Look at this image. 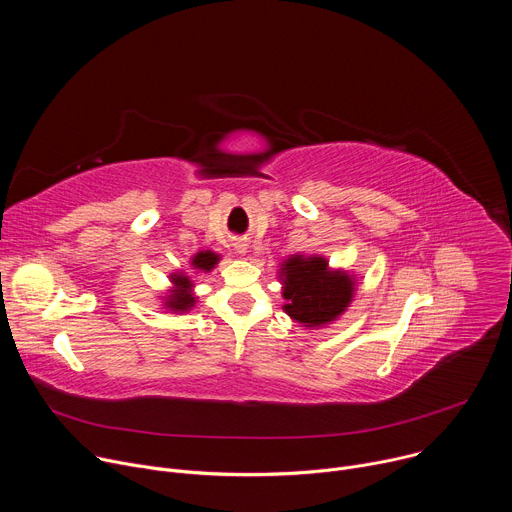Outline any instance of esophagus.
I'll list each match as a JSON object with an SVG mask.
<instances>
[{"label":"esophagus","instance_id":"34e87169","mask_svg":"<svg viewBox=\"0 0 512 512\" xmlns=\"http://www.w3.org/2000/svg\"><path fill=\"white\" fill-rule=\"evenodd\" d=\"M235 249H237V253H239V255H247V249H249V245H247V243H241V241H239V243L235 245Z\"/></svg>","mask_w":512,"mask_h":512}]
</instances>
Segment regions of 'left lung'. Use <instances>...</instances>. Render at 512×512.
<instances>
[{"mask_svg":"<svg viewBox=\"0 0 512 512\" xmlns=\"http://www.w3.org/2000/svg\"><path fill=\"white\" fill-rule=\"evenodd\" d=\"M283 312L304 330H322L334 324L350 308L358 275L342 267H330L324 255H289L279 263Z\"/></svg>","mask_w":512,"mask_h":512,"instance_id":"obj_1","label":"left lung"}]
</instances>
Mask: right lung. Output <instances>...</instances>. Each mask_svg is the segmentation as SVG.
I'll return each instance as SVG.
<instances>
[{"instance_id": "add662e5", "label": "right lung", "mask_w": 512, "mask_h": 512, "mask_svg": "<svg viewBox=\"0 0 512 512\" xmlns=\"http://www.w3.org/2000/svg\"><path fill=\"white\" fill-rule=\"evenodd\" d=\"M218 261H221V255L210 251V249H202V251L194 253L188 263L196 273H210L218 265ZM168 281H170L168 289H164V294L158 296L162 310H166L170 314L192 312L198 304V296L194 291L196 285H194L192 277L186 271L176 269L168 275Z\"/></svg>"}]
</instances>
